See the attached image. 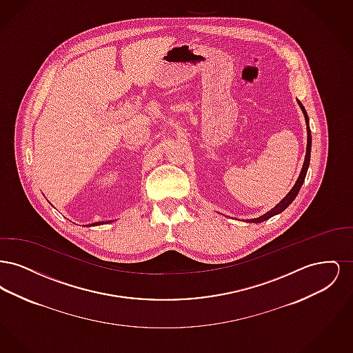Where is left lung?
<instances>
[{
	"label": "left lung",
	"mask_w": 353,
	"mask_h": 353,
	"mask_svg": "<svg viewBox=\"0 0 353 353\" xmlns=\"http://www.w3.org/2000/svg\"><path fill=\"white\" fill-rule=\"evenodd\" d=\"M298 104H299V107H301V110H302L304 120H305V125H307V150H305V156H304V163H303L301 174H299L296 183L291 188V190L287 193V196H285V199H282L272 209H270L268 213H265V214H262V216H259V217H256V219H246V222H249V223H261V222H263V221H266V219H271V217H274V216L282 213L285 208L295 200V197L298 196V193H299V190H301V188H302L303 183H304L307 170H308V167H310L311 143H312V140H311V130H310V123H308V121H310V120H308V115H307V112H305L302 103L298 101Z\"/></svg>",
	"instance_id": "1"
}]
</instances>
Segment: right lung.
<instances>
[{"label": "right lung", "instance_id": "1", "mask_svg": "<svg viewBox=\"0 0 353 353\" xmlns=\"http://www.w3.org/2000/svg\"><path fill=\"white\" fill-rule=\"evenodd\" d=\"M105 222H112V221H103V222H95V223H91V225H88V226H98V225H103V223H105Z\"/></svg>", "mask_w": 353, "mask_h": 353}]
</instances>
